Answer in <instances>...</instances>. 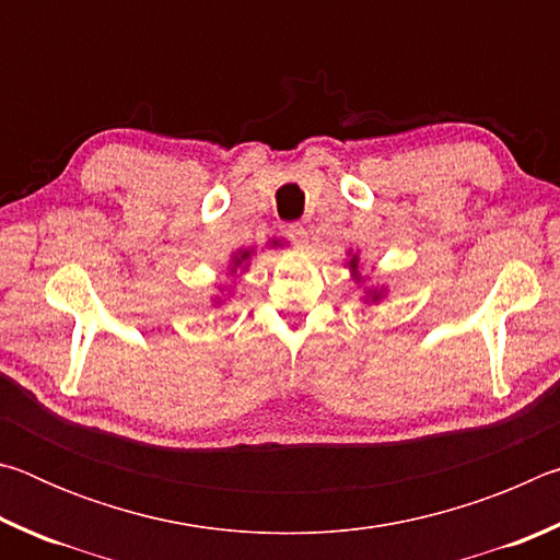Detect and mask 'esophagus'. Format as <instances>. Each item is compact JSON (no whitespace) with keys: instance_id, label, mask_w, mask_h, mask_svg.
Returning <instances> with one entry per match:
<instances>
[{"instance_id":"obj_1","label":"esophagus","mask_w":560,"mask_h":560,"mask_svg":"<svg viewBox=\"0 0 560 560\" xmlns=\"http://www.w3.org/2000/svg\"><path fill=\"white\" fill-rule=\"evenodd\" d=\"M287 234H289V240L299 246V249H306V244H308V230L303 224H291L289 230H287Z\"/></svg>"}]
</instances>
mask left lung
Listing matches in <instances>:
<instances>
[{"mask_svg": "<svg viewBox=\"0 0 560 560\" xmlns=\"http://www.w3.org/2000/svg\"><path fill=\"white\" fill-rule=\"evenodd\" d=\"M348 261H346V267H348V271H350V279H353L358 287H363L365 283V279L368 277H363V273H360V257H358V252H348ZM363 303H381L383 299H387V287L385 283H368L365 287V291H363Z\"/></svg>", "mask_w": 560, "mask_h": 560, "instance_id": "1", "label": "left lung"}]
</instances>
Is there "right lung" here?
Returning a JSON list of instances; mask_svg holds the SVG:
<instances>
[{
	"instance_id": "1",
	"label": "right lung",
	"mask_w": 560,
	"mask_h": 560,
	"mask_svg": "<svg viewBox=\"0 0 560 560\" xmlns=\"http://www.w3.org/2000/svg\"><path fill=\"white\" fill-rule=\"evenodd\" d=\"M279 244H281L279 240H271V246H279ZM254 254H257L254 249H236L232 257H230V267H226V273H230L232 279L242 277V273L252 267ZM226 289H232V287H220V293H217V296H212V306H224L226 299H230V291H226Z\"/></svg>"
}]
</instances>
